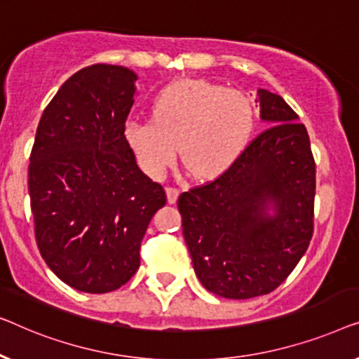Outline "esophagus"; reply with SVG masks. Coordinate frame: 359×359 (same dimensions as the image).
I'll use <instances>...</instances> for the list:
<instances>
[{
  "label": "esophagus",
  "mask_w": 359,
  "mask_h": 359,
  "mask_svg": "<svg viewBox=\"0 0 359 359\" xmlns=\"http://www.w3.org/2000/svg\"><path fill=\"white\" fill-rule=\"evenodd\" d=\"M165 194H168V201L172 205L177 201L180 191H179V189H175V187H168V189H165Z\"/></svg>",
  "instance_id": "1"
}]
</instances>
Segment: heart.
Instances as JSON below:
<instances>
[{
	"instance_id": "b5f03b06",
	"label": "heart",
	"mask_w": 359,
	"mask_h": 359,
	"mask_svg": "<svg viewBox=\"0 0 359 359\" xmlns=\"http://www.w3.org/2000/svg\"><path fill=\"white\" fill-rule=\"evenodd\" d=\"M254 107L236 89L203 79H180L165 86L151 102V120H128L123 136L140 168L163 179L175 154L198 180L224 172L245 148Z\"/></svg>"
}]
</instances>
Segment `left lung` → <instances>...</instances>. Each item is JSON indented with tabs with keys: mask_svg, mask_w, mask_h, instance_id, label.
I'll return each mask as SVG.
<instances>
[{
	"mask_svg": "<svg viewBox=\"0 0 359 359\" xmlns=\"http://www.w3.org/2000/svg\"><path fill=\"white\" fill-rule=\"evenodd\" d=\"M257 100L262 120L271 127L223 174L177 201L196 276L228 299L276 290L314 232L316 161L307 130L280 95L259 89Z\"/></svg>",
	"mask_w": 359,
	"mask_h": 359,
	"instance_id": "left-lung-1",
	"label": "left lung"
}]
</instances>
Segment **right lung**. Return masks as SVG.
Instances as JSON below:
<instances>
[{
	"instance_id": "right-lung-1",
	"label": "right lung",
	"mask_w": 359,
	"mask_h": 359,
	"mask_svg": "<svg viewBox=\"0 0 359 359\" xmlns=\"http://www.w3.org/2000/svg\"><path fill=\"white\" fill-rule=\"evenodd\" d=\"M136 74L93 65L65 83L40 117L29 164L35 241L74 290L110 292L140 269L163 185L143 174L123 136Z\"/></svg>"
}]
</instances>
